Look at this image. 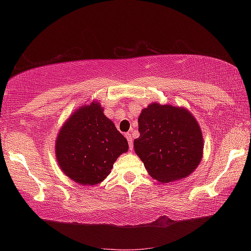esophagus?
I'll return each instance as SVG.
<instances>
[{"mask_svg":"<svg viewBox=\"0 0 251 251\" xmlns=\"http://www.w3.org/2000/svg\"><path fill=\"white\" fill-rule=\"evenodd\" d=\"M126 138L127 141H128V145H129V151H133V137H131L130 134H126Z\"/></svg>","mask_w":251,"mask_h":251,"instance_id":"34e87169","label":"esophagus"}]
</instances>
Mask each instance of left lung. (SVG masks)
<instances>
[{"label": "left lung", "instance_id": "8db88e82", "mask_svg": "<svg viewBox=\"0 0 251 251\" xmlns=\"http://www.w3.org/2000/svg\"><path fill=\"white\" fill-rule=\"evenodd\" d=\"M135 152L154 179L171 182L190 175L201 163V129L184 107L151 103L138 117Z\"/></svg>", "mask_w": 251, "mask_h": 251}]
</instances>
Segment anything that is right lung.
I'll return each mask as SVG.
<instances>
[{
  "label": "right lung",
  "mask_w": 251,
  "mask_h": 251,
  "mask_svg": "<svg viewBox=\"0 0 251 251\" xmlns=\"http://www.w3.org/2000/svg\"><path fill=\"white\" fill-rule=\"evenodd\" d=\"M128 143L99 101L79 107L59 129L55 155L62 172L84 186L100 184L109 175Z\"/></svg>",
  "instance_id": "obj_1"
}]
</instances>
